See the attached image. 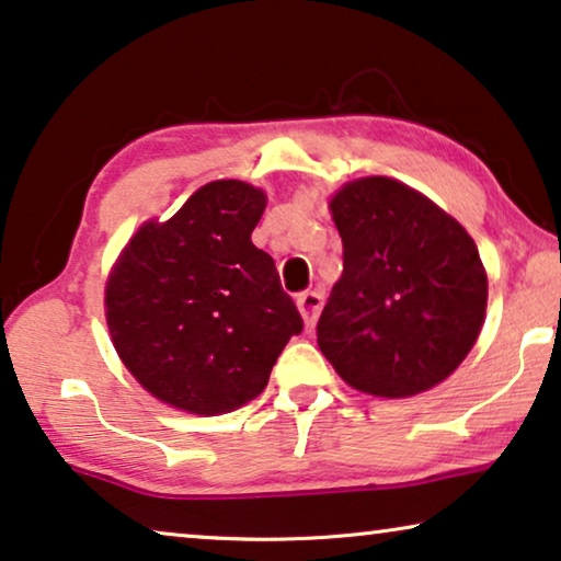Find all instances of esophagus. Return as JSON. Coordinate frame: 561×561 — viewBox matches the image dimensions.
<instances>
[{"label": "esophagus", "instance_id": "esophagus-1", "mask_svg": "<svg viewBox=\"0 0 561 561\" xmlns=\"http://www.w3.org/2000/svg\"><path fill=\"white\" fill-rule=\"evenodd\" d=\"M296 304H298L300 316H304L306 327L313 329V323H316V319H319V313L323 308V296L319 294V290H306V294H300L296 298Z\"/></svg>", "mask_w": 561, "mask_h": 561}]
</instances>
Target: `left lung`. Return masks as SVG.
I'll return each mask as SVG.
<instances>
[{
  "label": "left lung",
  "mask_w": 561,
  "mask_h": 561,
  "mask_svg": "<svg viewBox=\"0 0 561 561\" xmlns=\"http://www.w3.org/2000/svg\"><path fill=\"white\" fill-rule=\"evenodd\" d=\"M344 273L316 336L339 377L379 397L440 385L481 334L489 280L470 234L420 192L387 176L331 199Z\"/></svg>",
  "instance_id": "obj_1"
}]
</instances>
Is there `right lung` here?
I'll return each instance as SVG.
<instances>
[{
    "mask_svg": "<svg viewBox=\"0 0 561 561\" xmlns=\"http://www.w3.org/2000/svg\"><path fill=\"white\" fill-rule=\"evenodd\" d=\"M265 194L199 186L172 220L146 222L105 286V319L128 371L161 402L220 415L255 400L304 319L273 257L250 240Z\"/></svg>",
    "mask_w": 561,
    "mask_h": 561,
    "instance_id": "add662e5",
    "label": "right lung"
}]
</instances>
